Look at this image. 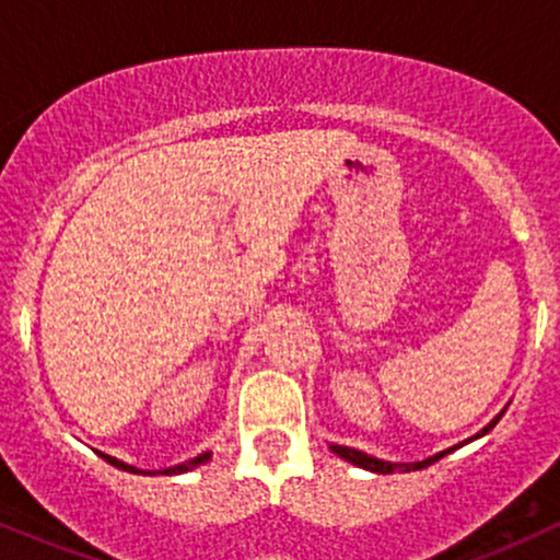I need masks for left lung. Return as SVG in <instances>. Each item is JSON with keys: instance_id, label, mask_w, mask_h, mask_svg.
<instances>
[{"instance_id": "obj_1", "label": "left lung", "mask_w": 560, "mask_h": 560, "mask_svg": "<svg viewBox=\"0 0 560 560\" xmlns=\"http://www.w3.org/2000/svg\"><path fill=\"white\" fill-rule=\"evenodd\" d=\"M500 416H503V413H500ZM500 416H494V419H492L490 423H487V427L481 429V432H479L477 436H471V440H479V436H485L487 432H490V429L494 427V423L500 421ZM471 440H466V442H471ZM466 442H460V445H466ZM460 445L442 450V453L432 455V458H427V460H416V464H389V460H378V458H374V455L361 453V450H355V447H345V445H331V450H334V453L339 455V458L350 460L352 466H361V468H365V471H376V474H395V471H419V468L432 466L434 460L445 458L447 453H453V450H458Z\"/></svg>"}]
</instances>
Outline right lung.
I'll return each instance as SVG.
<instances>
[{
    "instance_id": "add662e5",
    "label": "right lung",
    "mask_w": 560,
    "mask_h": 560,
    "mask_svg": "<svg viewBox=\"0 0 560 560\" xmlns=\"http://www.w3.org/2000/svg\"><path fill=\"white\" fill-rule=\"evenodd\" d=\"M96 453H100V450H96ZM100 458H105L107 464H110V466H115V468H124V471H131V474H168V477H171V474H186V471H191V468H195V466L208 464V460H210V453L197 455V458L186 460V464H178V466L163 468V471H141V468H137V466H128V464H124V460L113 458V455H105V453H100Z\"/></svg>"
}]
</instances>
